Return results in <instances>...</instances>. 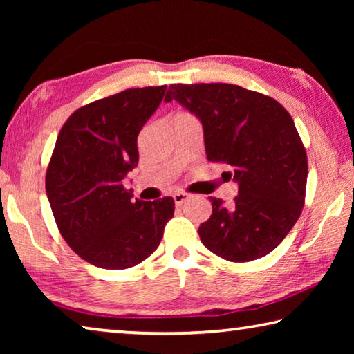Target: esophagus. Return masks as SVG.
I'll list each match as a JSON object with an SVG mask.
<instances>
[{"label":"esophagus","mask_w":354,"mask_h":354,"mask_svg":"<svg viewBox=\"0 0 354 354\" xmlns=\"http://www.w3.org/2000/svg\"><path fill=\"white\" fill-rule=\"evenodd\" d=\"M187 198H189V195L185 194V192H176V194L173 195V200H175L176 206H181V205H184V203L187 201Z\"/></svg>","instance_id":"obj_1"}]
</instances>
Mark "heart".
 Returning a JSON list of instances; mask_svg holds the SVG:
<instances>
[{
    "mask_svg": "<svg viewBox=\"0 0 354 354\" xmlns=\"http://www.w3.org/2000/svg\"><path fill=\"white\" fill-rule=\"evenodd\" d=\"M178 115H189V113H185V112H179V113H176L175 117H178Z\"/></svg>",
    "mask_w": 354,
    "mask_h": 354,
    "instance_id": "obj_1",
    "label": "heart"
}]
</instances>
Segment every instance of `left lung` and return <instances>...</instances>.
Returning a JSON list of instances; mask_svg holds the SVG:
<instances>
[{"label": "left lung", "instance_id": "1", "mask_svg": "<svg viewBox=\"0 0 354 354\" xmlns=\"http://www.w3.org/2000/svg\"><path fill=\"white\" fill-rule=\"evenodd\" d=\"M178 101L201 120L211 162H225L239 184L232 205L214 198L201 223L203 245L231 262L259 259L284 241L304 206L308 156L295 123L277 100L234 84H171Z\"/></svg>", "mask_w": 354, "mask_h": 354}]
</instances>
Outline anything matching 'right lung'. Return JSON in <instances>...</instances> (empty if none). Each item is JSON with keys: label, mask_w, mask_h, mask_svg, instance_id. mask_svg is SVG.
<instances>
[{"label": "right lung", "mask_w": 354, "mask_h": 354, "mask_svg": "<svg viewBox=\"0 0 354 354\" xmlns=\"http://www.w3.org/2000/svg\"><path fill=\"white\" fill-rule=\"evenodd\" d=\"M167 86L128 88L76 109L59 131L45 187L64 241L100 268L134 267L159 247L171 196L133 201L123 178L137 167V136Z\"/></svg>", "instance_id": "obj_1"}]
</instances>
